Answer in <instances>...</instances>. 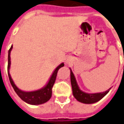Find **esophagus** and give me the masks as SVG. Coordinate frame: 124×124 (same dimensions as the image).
Listing matches in <instances>:
<instances>
[{
	"mask_svg": "<svg viewBox=\"0 0 124 124\" xmlns=\"http://www.w3.org/2000/svg\"><path fill=\"white\" fill-rule=\"evenodd\" d=\"M65 63H66V64H69V59H66V60H65Z\"/></svg>",
	"mask_w": 124,
	"mask_h": 124,
	"instance_id": "esophagus-1",
	"label": "esophagus"
}]
</instances>
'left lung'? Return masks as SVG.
<instances>
[{
    "label": "left lung",
    "instance_id": "left-lung-1",
    "mask_svg": "<svg viewBox=\"0 0 124 124\" xmlns=\"http://www.w3.org/2000/svg\"><path fill=\"white\" fill-rule=\"evenodd\" d=\"M70 82L72 85V94L76 100L80 103H85V104H92V103H96L104 97L111 89L110 87L107 91L101 93H85L80 89L75 78V76L70 68Z\"/></svg>",
    "mask_w": 124,
    "mask_h": 124
}]
</instances>
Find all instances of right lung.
I'll use <instances>...</instances> for the list:
<instances>
[{
  "label": "right lung",
  "instance_id": "obj_1",
  "mask_svg": "<svg viewBox=\"0 0 124 124\" xmlns=\"http://www.w3.org/2000/svg\"><path fill=\"white\" fill-rule=\"evenodd\" d=\"M13 46L12 45L11 48L8 51V77L10 79V82L11 83V85L14 88V90L16 92L17 95L20 98L25 101V103L29 104V105H41L45 103L50 99L52 97V87L54 86V84L55 83V81L56 79L57 74L58 70L64 66V63H61L58 67H57L56 69L54 70V71L52 73V76L49 79L48 83L46 85L41 88L40 90H36V91H32V92H25L22 90H19L18 87H17L16 84L14 82L12 77L10 74V65H11V61H10V53L12 50Z\"/></svg>",
  "mask_w": 124,
  "mask_h": 124
}]
</instances>
